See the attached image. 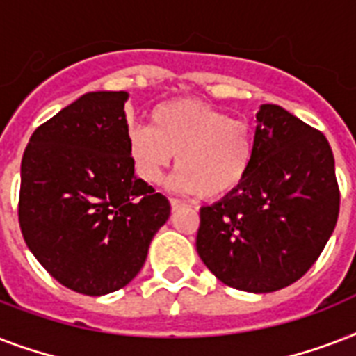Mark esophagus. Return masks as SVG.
<instances>
[{
	"label": "esophagus",
	"instance_id": "1",
	"mask_svg": "<svg viewBox=\"0 0 356 356\" xmlns=\"http://www.w3.org/2000/svg\"><path fill=\"white\" fill-rule=\"evenodd\" d=\"M170 205H172V211H177V209L184 207V203L181 200H175V197H172V200H170Z\"/></svg>",
	"mask_w": 356,
	"mask_h": 356
}]
</instances>
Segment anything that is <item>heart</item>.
Returning a JSON list of instances; mask_svg holds the SVG:
<instances>
[{"label": "heart", "mask_w": 356, "mask_h": 356, "mask_svg": "<svg viewBox=\"0 0 356 356\" xmlns=\"http://www.w3.org/2000/svg\"><path fill=\"white\" fill-rule=\"evenodd\" d=\"M127 149L140 181L161 183L177 155L179 170L168 181L170 188L216 200L231 194L245 179L254 140L245 122L186 97L156 105L149 114V127L131 131Z\"/></svg>", "instance_id": "obj_1"}]
</instances>
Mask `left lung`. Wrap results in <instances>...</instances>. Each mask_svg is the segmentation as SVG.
<instances>
[{"instance_id": "1", "label": "left lung", "mask_w": 356, "mask_h": 356, "mask_svg": "<svg viewBox=\"0 0 356 356\" xmlns=\"http://www.w3.org/2000/svg\"><path fill=\"white\" fill-rule=\"evenodd\" d=\"M338 211L334 156L325 136L279 105H262L248 175L201 209L195 249L223 284L275 292L318 260Z\"/></svg>"}]
</instances>
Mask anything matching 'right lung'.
I'll list each match as a JSON object with an SVG mask.
<instances>
[{
    "label": "right lung",
    "mask_w": 356,
    "mask_h": 356,
    "mask_svg": "<svg viewBox=\"0 0 356 356\" xmlns=\"http://www.w3.org/2000/svg\"><path fill=\"white\" fill-rule=\"evenodd\" d=\"M127 92H88L29 138L18 218L44 270L74 292L105 296L138 275L170 201L134 175Z\"/></svg>",
    "instance_id": "1"
}]
</instances>
